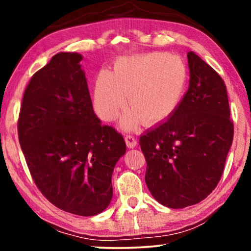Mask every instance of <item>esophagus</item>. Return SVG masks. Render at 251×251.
<instances>
[{"label":"esophagus","mask_w":251,"mask_h":251,"mask_svg":"<svg viewBox=\"0 0 251 251\" xmlns=\"http://www.w3.org/2000/svg\"><path fill=\"white\" fill-rule=\"evenodd\" d=\"M125 140H126V146H128L129 149H133V147L137 145V140L132 135H126L125 137Z\"/></svg>","instance_id":"1"}]
</instances>
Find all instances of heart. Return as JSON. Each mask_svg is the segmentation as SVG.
I'll return each mask as SVG.
<instances>
[{"label": "heart", "instance_id": "heart-1", "mask_svg": "<svg viewBox=\"0 0 251 251\" xmlns=\"http://www.w3.org/2000/svg\"><path fill=\"white\" fill-rule=\"evenodd\" d=\"M187 83V68L180 57L150 52L119 58L112 74L102 71L94 88V107L99 118L113 121L126 104L131 107L121 126L131 130L144 121L155 125L179 106Z\"/></svg>", "mask_w": 251, "mask_h": 251}]
</instances>
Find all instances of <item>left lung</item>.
<instances>
[{"instance_id":"obj_1","label":"left lung","mask_w":251,"mask_h":251,"mask_svg":"<svg viewBox=\"0 0 251 251\" xmlns=\"http://www.w3.org/2000/svg\"><path fill=\"white\" fill-rule=\"evenodd\" d=\"M187 59L190 87L179 106L139 138L147 187L173 209L197 204L215 190L234 135L223 78L193 51Z\"/></svg>"}]
</instances>
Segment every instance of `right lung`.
I'll list each match as a JSON object with an SVG mask.
<instances>
[{"label": "right lung", "instance_id": "right-lung-1", "mask_svg": "<svg viewBox=\"0 0 251 251\" xmlns=\"http://www.w3.org/2000/svg\"><path fill=\"white\" fill-rule=\"evenodd\" d=\"M81 60L76 52H59L33 75L18 137L41 193L61 210L95 216L112 200V174L126 143L95 114Z\"/></svg>", "mask_w": 251, "mask_h": 251}]
</instances>
